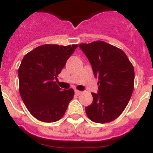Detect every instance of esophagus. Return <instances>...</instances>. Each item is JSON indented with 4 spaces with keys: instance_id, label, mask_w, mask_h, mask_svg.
Instances as JSON below:
<instances>
[{
    "instance_id": "esophagus-1",
    "label": "esophagus",
    "mask_w": 153,
    "mask_h": 153,
    "mask_svg": "<svg viewBox=\"0 0 153 153\" xmlns=\"http://www.w3.org/2000/svg\"><path fill=\"white\" fill-rule=\"evenodd\" d=\"M81 93H82V91H78V90H75V95H80Z\"/></svg>"
}]
</instances>
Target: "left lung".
<instances>
[{
	"mask_svg": "<svg viewBox=\"0 0 153 153\" xmlns=\"http://www.w3.org/2000/svg\"><path fill=\"white\" fill-rule=\"evenodd\" d=\"M99 78L93 102L85 107L88 117L97 123H110L122 114L132 96L134 68L123 51L106 42L98 41L79 45Z\"/></svg>",
	"mask_w": 153,
	"mask_h": 153,
	"instance_id": "8db88e82",
	"label": "left lung"
}]
</instances>
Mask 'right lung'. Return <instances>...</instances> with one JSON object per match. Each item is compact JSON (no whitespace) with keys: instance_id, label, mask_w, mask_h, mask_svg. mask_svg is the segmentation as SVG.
Listing matches in <instances>:
<instances>
[{"instance_id":"add662e5","label":"right lung","mask_w":153,"mask_h":153,"mask_svg":"<svg viewBox=\"0 0 153 153\" xmlns=\"http://www.w3.org/2000/svg\"><path fill=\"white\" fill-rule=\"evenodd\" d=\"M78 45H45L27 53L18 69L19 91L30 113L44 123L62 119L74 90H64L55 80Z\"/></svg>"}]
</instances>
